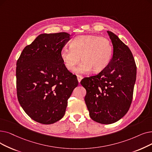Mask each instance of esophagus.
<instances>
[{
  "label": "esophagus",
  "instance_id": "esophagus-1",
  "mask_svg": "<svg viewBox=\"0 0 152 152\" xmlns=\"http://www.w3.org/2000/svg\"><path fill=\"white\" fill-rule=\"evenodd\" d=\"M77 81L79 83H80V81H81V80L83 79V77L80 75H77Z\"/></svg>",
  "mask_w": 152,
  "mask_h": 152
}]
</instances>
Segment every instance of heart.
I'll return each instance as SVG.
<instances>
[{"instance_id": "1", "label": "heart", "mask_w": 152, "mask_h": 152, "mask_svg": "<svg viewBox=\"0 0 152 152\" xmlns=\"http://www.w3.org/2000/svg\"><path fill=\"white\" fill-rule=\"evenodd\" d=\"M71 47H64L60 51V56L65 67L73 70L76 74H85L92 70L99 72L109 64L113 53L110 42L107 38L97 35H81L71 42Z\"/></svg>"}]
</instances>
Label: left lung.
<instances>
[{
    "label": "left lung",
    "mask_w": 152,
    "mask_h": 152,
    "mask_svg": "<svg viewBox=\"0 0 152 152\" xmlns=\"http://www.w3.org/2000/svg\"><path fill=\"white\" fill-rule=\"evenodd\" d=\"M113 55L104 69L85 77L84 101L92 120L102 124L119 121L128 112L133 97L137 67L131 51L114 33L107 31Z\"/></svg>",
    "instance_id": "obj_1"
}]
</instances>
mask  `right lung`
<instances>
[{"label":"right lung","instance_id":"right-lung-1","mask_svg":"<svg viewBox=\"0 0 152 152\" xmlns=\"http://www.w3.org/2000/svg\"><path fill=\"white\" fill-rule=\"evenodd\" d=\"M68 33L42 34L23 50L17 62L18 102L33 120L53 124L63 117L68 100L78 81L65 67L60 51Z\"/></svg>","mask_w":152,"mask_h":152}]
</instances>
